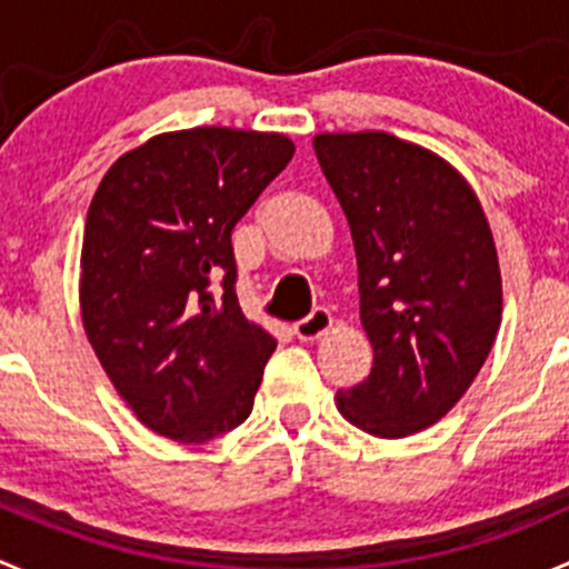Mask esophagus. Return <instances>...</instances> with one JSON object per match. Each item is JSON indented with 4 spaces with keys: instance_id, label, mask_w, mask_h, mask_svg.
Listing matches in <instances>:
<instances>
[{
    "instance_id": "1",
    "label": "esophagus",
    "mask_w": 569,
    "mask_h": 569,
    "mask_svg": "<svg viewBox=\"0 0 569 569\" xmlns=\"http://www.w3.org/2000/svg\"><path fill=\"white\" fill-rule=\"evenodd\" d=\"M330 328H333V317H330V311L317 308L311 317L300 319V322L295 325V336L300 341H317V339H322Z\"/></svg>"
}]
</instances>
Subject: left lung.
<instances>
[{"mask_svg":"<svg viewBox=\"0 0 569 569\" xmlns=\"http://www.w3.org/2000/svg\"><path fill=\"white\" fill-rule=\"evenodd\" d=\"M358 261L372 372L336 408L380 439L431 428L481 372L503 317L498 250L481 200L437 152L380 130L319 132Z\"/></svg>","mask_w":569,"mask_h":569,"instance_id":"left-lung-1","label":"left lung"}]
</instances>
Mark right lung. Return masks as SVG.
<instances>
[{"mask_svg":"<svg viewBox=\"0 0 569 569\" xmlns=\"http://www.w3.org/2000/svg\"><path fill=\"white\" fill-rule=\"evenodd\" d=\"M291 156L280 132H161L124 152L93 194L82 328L121 400L161 437L202 445L250 417L278 341L241 313L230 233Z\"/></svg>","mask_w":569,"mask_h":569,"instance_id":"right-lung-1","label":"right lung"}]
</instances>
